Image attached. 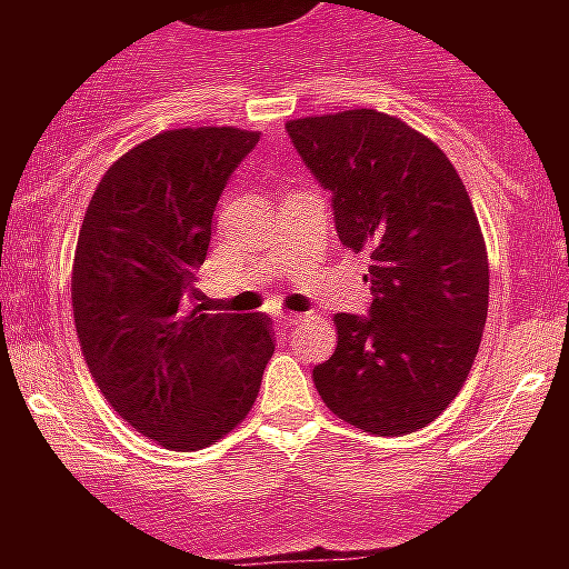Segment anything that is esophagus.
<instances>
[{
	"mask_svg": "<svg viewBox=\"0 0 569 569\" xmlns=\"http://www.w3.org/2000/svg\"><path fill=\"white\" fill-rule=\"evenodd\" d=\"M281 325V328H293V325H299V321H305L301 316L296 313H279V319H276Z\"/></svg>",
	"mask_w": 569,
	"mask_h": 569,
	"instance_id": "esophagus-1",
	"label": "esophagus"
}]
</instances>
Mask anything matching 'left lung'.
Here are the masks:
<instances>
[{
	"label": "left lung",
	"mask_w": 569,
	"mask_h": 569,
	"mask_svg": "<svg viewBox=\"0 0 569 569\" xmlns=\"http://www.w3.org/2000/svg\"><path fill=\"white\" fill-rule=\"evenodd\" d=\"M336 233L370 259L367 316L336 313L339 345L313 381L325 405L373 436L427 427L465 385L487 321L490 268L465 182L439 144L361 108L288 122Z\"/></svg>",
	"instance_id": "8db88e82"
}]
</instances>
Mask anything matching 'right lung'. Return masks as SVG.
I'll return each mask as SVG.
<instances>
[{"mask_svg": "<svg viewBox=\"0 0 569 569\" xmlns=\"http://www.w3.org/2000/svg\"><path fill=\"white\" fill-rule=\"evenodd\" d=\"M259 133L164 130L110 164L73 256V321L116 413L168 450H202L250 413L273 356L261 313H204L196 268L219 196Z\"/></svg>", "mask_w": 569, "mask_h": 569, "instance_id": "right-lung-1", "label": "right lung"}]
</instances>
